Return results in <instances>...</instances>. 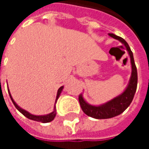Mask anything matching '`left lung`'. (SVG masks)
Here are the masks:
<instances>
[{"mask_svg": "<svg viewBox=\"0 0 149 149\" xmlns=\"http://www.w3.org/2000/svg\"><path fill=\"white\" fill-rule=\"evenodd\" d=\"M109 35L114 39L119 40L126 47L128 54L130 56V60H131L132 76L128 87L121 95L115 97L114 99L100 106H93V105L88 104L84 100L82 95L81 94L79 95L78 99L81 104V109L83 110V112L86 115L95 119H109L120 115L130 105L134 97L135 93L136 91V87H137V70L135 65L133 54L130 49V47L128 45V43L122 37L116 36L115 34L113 33H109Z\"/></svg>", "mask_w": 149, "mask_h": 149, "instance_id": "obj_1", "label": "left lung"}]
</instances>
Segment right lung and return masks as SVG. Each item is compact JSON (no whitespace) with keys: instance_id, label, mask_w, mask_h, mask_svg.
<instances>
[{"instance_id":"obj_1","label":"right lung","mask_w":149,"mask_h":149,"mask_svg":"<svg viewBox=\"0 0 149 149\" xmlns=\"http://www.w3.org/2000/svg\"><path fill=\"white\" fill-rule=\"evenodd\" d=\"M63 86H61V87L60 88L58 89V91H57V95H56V100L58 99L59 96H60V94H61V93L62 89H63ZM9 93V97H10V98H11L12 101H13V104L15 105V107L17 108V109L19 111V112H21L23 115L24 116H26L27 118L30 119V120H35V121H38V122H41V123H48V122H50L52 121V120L54 119V117L56 116V110H54L53 112H51V113H49V114H48V115H45V116H35V115H32V114H30L29 112H28L27 111H25V110L22 109H21L20 107L18 106L17 104H16V102H15L14 100H13V99L11 97V94H10V93Z\"/></svg>"}]
</instances>
